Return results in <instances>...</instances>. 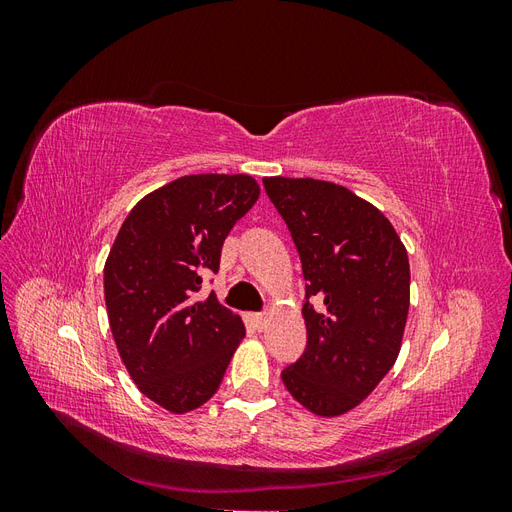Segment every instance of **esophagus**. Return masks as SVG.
I'll return each mask as SVG.
<instances>
[{
  "instance_id": "esophagus-1",
  "label": "esophagus",
  "mask_w": 512,
  "mask_h": 512,
  "mask_svg": "<svg viewBox=\"0 0 512 512\" xmlns=\"http://www.w3.org/2000/svg\"><path fill=\"white\" fill-rule=\"evenodd\" d=\"M252 324H254L256 331H265L267 329V316L265 314H254Z\"/></svg>"
}]
</instances>
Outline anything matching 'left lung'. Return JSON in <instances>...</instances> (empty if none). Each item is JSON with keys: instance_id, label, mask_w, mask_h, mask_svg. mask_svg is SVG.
<instances>
[{"instance_id": "8db88e82", "label": "left lung", "mask_w": 512, "mask_h": 512, "mask_svg": "<svg viewBox=\"0 0 512 512\" xmlns=\"http://www.w3.org/2000/svg\"><path fill=\"white\" fill-rule=\"evenodd\" d=\"M262 183L307 282V346L282 380L309 412L339 416L359 406L397 361L410 307L408 252L384 213L344 185L309 177Z\"/></svg>"}]
</instances>
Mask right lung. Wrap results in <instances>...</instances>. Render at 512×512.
<instances>
[{"instance_id": "1", "label": "right lung", "mask_w": 512, "mask_h": 512, "mask_svg": "<svg viewBox=\"0 0 512 512\" xmlns=\"http://www.w3.org/2000/svg\"><path fill=\"white\" fill-rule=\"evenodd\" d=\"M258 196L250 175L179 177L138 200L106 258L104 299L121 361L168 412L209 401L245 337L243 320L213 292L196 297Z\"/></svg>"}]
</instances>
